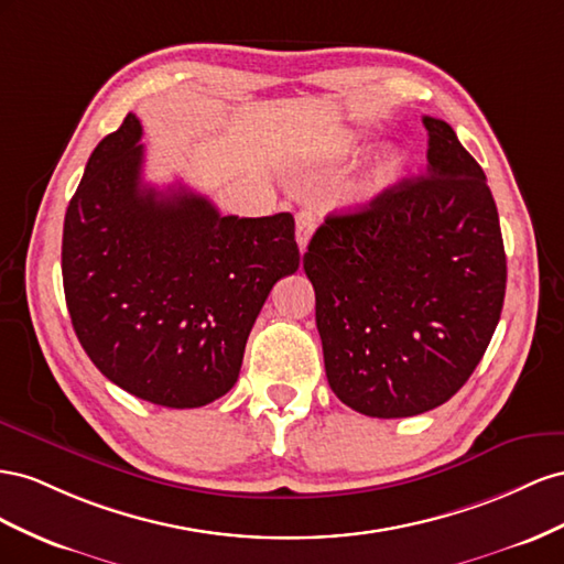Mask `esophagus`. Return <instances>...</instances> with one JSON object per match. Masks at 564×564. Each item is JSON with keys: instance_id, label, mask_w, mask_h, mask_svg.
Instances as JSON below:
<instances>
[{"instance_id": "34e87169", "label": "esophagus", "mask_w": 564, "mask_h": 564, "mask_svg": "<svg viewBox=\"0 0 564 564\" xmlns=\"http://www.w3.org/2000/svg\"><path fill=\"white\" fill-rule=\"evenodd\" d=\"M314 217H312V213H297V217H295V238H297V246H300V252H304L307 250V246H310V238H312V234H314Z\"/></svg>"}]
</instances>
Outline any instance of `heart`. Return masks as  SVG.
Returning <instances> with one entry per match:
<instances>
[{
  "mask_svg": "<svg viewBox=\"0 0 564 564\" xmlns=\"http://www.w3.org/2000/svg\"><path fill=\"white\" fill-rule=\"evenodd\" d=\"M343 147H345V151L354 153V151H359V141L354 139V137H347V139L343 141ZM399 170H401V155H399L397 151H388V153H384V155L378 160V165L373 167V174H371V191H376V188L384 186L388 182H392L394 176L399 174Z\"/></svg>",
  "mask_w": 564,
  "mask_h": 564,
  "instance_id": "1",
  "label": "heart"
}]
</instances>
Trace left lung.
Listing matches in <instances>:
<instances>
[{
  "instance_id": "left-lung-1",
  "label": "left lung",
  "mask_w": 564,
  "mask_h": 564,
  "mask_svg": "<svg viewBox=\"0 0 564 564\" xmlns=\"http://www.w3.org/2000/svg\"><path fill=\"white\" fill-rule=\"evenodd\" d=\"M423 124L427 174L328 215L302 260L330 390L371 417L452 399L485 357L506 297L487 176L452 124Z\"/></svg>"
}]
</instances>
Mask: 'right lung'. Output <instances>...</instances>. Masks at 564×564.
I'll use <instances>...</instances> for the list:
<instances>
[{
  "label": "right lung",
  "mask_w": 564,
  "mask_h": 564,
  "mask_svg": "<svg viewBox=\"0 0 564 564\" xmlns=\"http://www.w3.org/2000/svg\"><path fill=\"white\" fill-rule=\"evenodd\" d=\"M130 112L89 155L63 221V291L79 345L118 388L167 409L227 394L273 283L295 273L291 213L221 217L186 186L143 184Z\"/></svg>",
  "instance_id": "1"
}]
</instances>
